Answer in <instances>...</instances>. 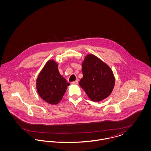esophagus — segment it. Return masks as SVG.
<instances>
[{
  "label": "esophagus",
  "mask_w": 151,
  "mask_h": 151,
  "mask_svg": "<svg viewBox=\"0 0 151 151\" xmlns=\"http://www.w3.org/2000/svg\"><path fill=\"white\" fill-rule=\"evenodd\" d=\"M78 80H76V81H73L71 83H72V84H78Z\"/></svg>",
  "instance_id": "esophagus-1"
}]
</instances>
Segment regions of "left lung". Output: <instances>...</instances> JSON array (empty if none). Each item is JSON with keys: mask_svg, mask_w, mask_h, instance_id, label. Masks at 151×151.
<instances>
[{"mask_svg": "<svg viewBox=\"0 0 151 151\" xmlns=\"http://www.w3.org/2000/svg\"><path fill=\"white\" fill-rule=\"evenodd\" d=\"M83 77L79 85L94 102L105 99L111 93L115 77L110 67L93 54H88L82 63Z\"/></svg>", "mask_w": 151, "mask_h": 151, "instance_id": "1", "label": "left lung"}]
</instances>
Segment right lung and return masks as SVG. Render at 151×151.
Returning <instances> with one entry per match:
<instances>
[{
    "label": "right lung",
    "instance_id": "obj_1",
    "mask_svg": "<svg viewBox=\"0 0 151 151\" xmlns=\"http://www.w3.org/2000/svg\"><path fill=\"white\" fill-rule=\"evenodd\" d=\"M58 63L51 59L46 62L36 80L37 93L43 100L57 105L65 94L70 83L60 74Z\"/></svg>",
    "mask_w": 151,
    "mask_h": 151
}]
</instances>
